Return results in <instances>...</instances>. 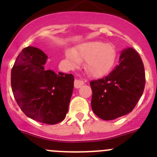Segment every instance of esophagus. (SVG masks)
<instances>
[{"mask_svg": "<svg viewBox=\"0 0 157 157\" xmlns=\"http://www.w3.org/2000/svg\"><path fill=\"white\" fill-rule=\"evenodd\" d=\"M84 84V82L82 81V80H80V79H75V82H74V85H75V87L76 89L78 88H80V87L82 86Z\"/></svg>", "mask_w": 157, "mask_h": 157, "instance_id": "obj_1", "label": "esophagus"}]
</instances>
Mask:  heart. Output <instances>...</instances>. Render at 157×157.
<instances>
[{
	"instance_id": "obj_1",
	"label": "heart",
	"mask_w": 157,
	"mask_h": 157,
	"mask_svg": "<svg viewBox=\"0 0 157 157\" xmlns=\"http://www.w3.org/2000/svg\"><path fill=\"white\" fill-rule=\"evenodd\" d=\"M66 57L73 67L78 65L82 59H86L85 67L89 74L100 77L107 74L114 65L116 50L112 44L93 41L80 44L75 50L67 49Z\"/></svg>"
}]
</instances>
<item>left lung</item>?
Listing matches in <instances>:
<instances>
[{"label": "left lung", "mask_w": 157, "mask_h": 157, "mask_svg": "<svg viewBox=\"0 0 157 157\" xmlns=\"http://www.w3.org/2000/svg\"><path fill=\"white\" fill-rule=\"evenodd\" d=\"M145 68L132 48L122 51L120 64L103 78L93 80L91 107L104 120H112L130 113L143 94Z\"/></svg>", "instance_id": "1"}]
</instances>
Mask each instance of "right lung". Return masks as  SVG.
<instances>
[{
  "label": "right lung",
  "mask_w": 157,
  "mask_h": 157,
  "mask_svg": "<svg viewBox=\"0 0 157 157\" xmlns=\"http://www.w3.org/2000/svg\"><path fill=\"white\" fill-rule=\"evenodd\" d=\"M47 59L39 48H23L12 69L11 86L14 98L26 116L53 125L65 119L75 79L72 74L46 70Z\"/></svg>",
  "instance_id": "right-lung-1"
}]
</instances>
